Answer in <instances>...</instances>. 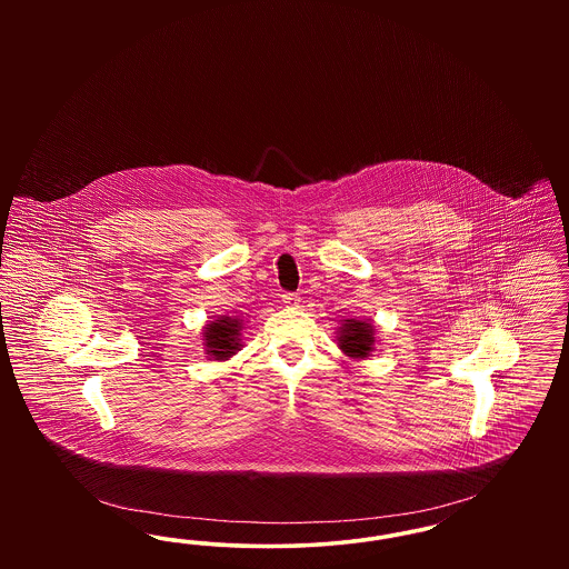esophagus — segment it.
<instances>
[{
  "label": "esophagus",
  "instance_id": "obj_1",
  "mask_svg": "<svg viewBox=\"0 0 569 569\" xmlns=\"http://www.w3.org/2000/svg\"><path fill=\"white\" fill-rule=\"evenodd\" d=\"M281 300H283L286 305H290V307H297L298 302H300V297H298L297 292H283Z\"/></svg>",
  "mask_w": 569,
  "mask_h": 569
}]
</instances>
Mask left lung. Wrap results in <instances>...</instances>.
Wrapping results in <instances>:
<instances>
[{"mask_svg":"<svg viewBox=\"0 0 569 569\" xmlns=\"http://www.w3.org/2000/svg\"><path fill=\"white\" fill-rule=\"evenodd\" d=\"M341 350L350 356H367L373 346V326L348 320L341 337Z\"/></svg>","mask_w":569,"mask_h":569,"instance_id":"obj_1","label":"left lung"}]
</instances>
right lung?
<instances>
[{
    "instance_id": "obj_1",
    "label": "right lung",
    "mask_w": 569,
    "mask_h": 569,
    "mask_svg": "<svg viewBox=\"0 0 569 569\" xmlns=\"http://www.w3.org/2000/svg\"><path fill=\"white\" fill-rule=\"evenodd\" d=\"M239 330V320L232 318H219L217 322H211L204 332L209 356H213L216 360H226L237 352Z\"/></svg>"
}]
</instances>
